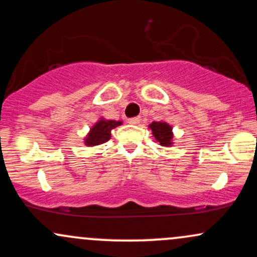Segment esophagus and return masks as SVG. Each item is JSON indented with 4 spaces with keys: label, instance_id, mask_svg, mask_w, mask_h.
I'll return each instance as SVG.
<instances>
[{
    "label": "esophagus",
    "instance_id": "esophagus-1",
    "mask_svg": "<svg viewBox=\"0 0 257 257\" xmlns=\"http://www.w3.org/2000/svg\"><path fill=\"white\" fill-rule=\"evenodd\" d=\"M139 122H140V117H132L128 119V123H131V124H138Z\"/></svg>",
    "mask_w": 257,
    "mask_h": 257
}]
</instances>
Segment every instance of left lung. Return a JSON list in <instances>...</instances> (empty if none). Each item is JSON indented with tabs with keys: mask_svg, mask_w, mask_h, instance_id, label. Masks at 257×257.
<instances>
[{
	"mask_svg": "<svg viewBox=\"0 0 257 257\" xmlns=\"http://www.w3.org/2000/svg\"><path fill=\"white\" fill-rule=\"evenodd\" d=\"M152 131L153 138L162 146H170L173 144L172 126L167 122H152L149 125Z\"/></svg>",
	"mask_w": 257,
	"mask_h": 257,
	"instance_id": "1",
	"label": "left lung"
}]
</instances>
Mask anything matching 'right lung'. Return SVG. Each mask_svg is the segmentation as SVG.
Here are the masks:
<instances>
[{
	"mask_svg": "<svg viewBox=\"0 0 257 257\" xmlns=\"http://www.w3.org/2000/svg\"><path fill=\"white\" fill-rule=\"evenodd\" d=\"M120 124H122L120 120H107L101 118L91 126L90 132L88 133L87 138H85L84 144L87 146L101 145V144L110 140L112 129Z\"/></svg>",
	"mask_w": 257,
	"mask_h": 257,
	"instance_id": "add662e5",
	"label": "right lung"
}]
</instances>
